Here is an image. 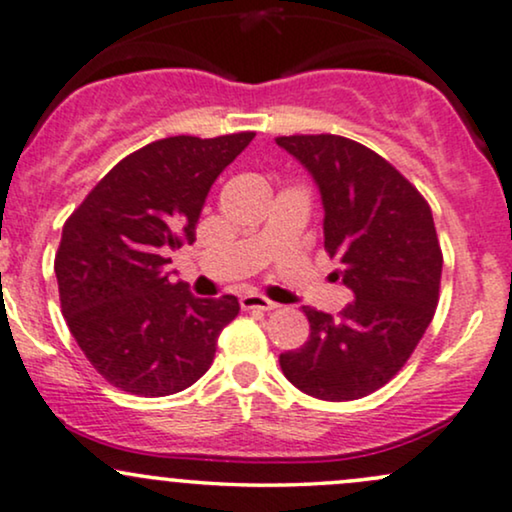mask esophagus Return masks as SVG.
I'll use <instances>...</instances> for the list:
<instances>
[{
	"mask_svg": "<svg viewBox=\"0 0 512 512\" xmlns=\"http://www.w3.org/2000/svg\"><path fill=\"white\" fill-rule=\"evenodd\" d=\"M239 306H242L244 311H275L277 308L275 301H270L268 296L263 294H244L242 299H239Z\"/></svg>",
	"mask_w": 512,
	"mask_h": 512,
	"instance_id": "esophagus-1",
	"label": "esophagus"
}]
</instances>
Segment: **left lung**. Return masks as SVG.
<instances>
[{"label":"left lung","instance_id":"left-lung-1","mask_svg":"<svg viewBox=\"0 0 512 512\" xmlns=\"http://www.w3.org/2000/svg\"><path fill=\"white\" fill-rule=\"evenodd\" d=\"M275 142L318 182L325 251L353 301L337 318L304 306L308 342L280 356L285 377L323 401L363 399L399 372L439 304L441 246L427 199L380 154L342 135Z\"/></svg>","mask_w":512,"mask_h":512}]
</instances>
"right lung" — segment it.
Wrapping results in <instances>:
<instances>
[{
	"mask_svg": "<svg viewBox=\"0 0 512 512\" xmlns=\"http://www.w3.org/2000/svg\"><path fill=\"white\" fill-rule=\"evenodd\" d=\"M256 132L166 137L118 161L63 223L54 258L61 313L106 382L168 396L211 368L239 301L197 299L163 273L194 242L206 194Z\"/></svg>",
	"mask_w": 512,
	"mask_h": 512,
	"instance_id": "1",
	"label": "right lung"
}]
</instances>
